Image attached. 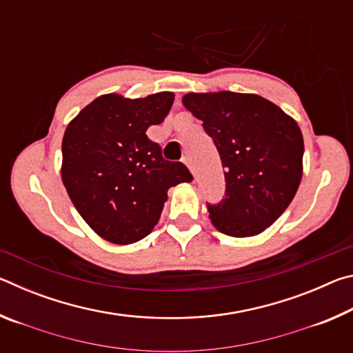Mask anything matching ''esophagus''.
Instances as JSON below:
<instances>
[{
  "instance_id": "esophagus-1",
  "label": "esophagus",
  "mask_w": 353,
  "mask_h": 353,
  "mask_svg": "<svg viewBox=\"0 0 353 353\" xmlns=\"http://www.w3.org/2000/svg\"><path fill=\"white\" fill-rule=\"evenodd\" d=\"M182 162H183L185 165H187L188 168H190V171L193 172V174H194V170H193V162H191V157H190V155H183V157H182Z\"/></svg>"
}]
</instances>
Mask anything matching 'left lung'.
<instances>
[{"label":"left lung","instance_id":"8db88e82","mask_svg":"<svg viewBox=\"0 0 353 353\" xmlns=\"http://www.w3.org/2000/svg\"><path fill=\"white\" fill-rule=\"evenodd\" d=\"M182 103L202 121L225 170V196L207 204L213 225L236 238L261 234L301 183L303 139L297 123L259 94L188 93Z\"/></svg>","mask_w":353,"mask_h":353}]
</instances>
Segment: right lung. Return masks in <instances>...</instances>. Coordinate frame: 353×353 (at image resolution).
Listing matches in <instances>:
<instances>
[{"label":"right lung","mask_w":353,"mask_h":353,"mask_svg":"<svg viewBox=\"0 0 353 353\" xmlns=\"http://www.w3.org/2000/svg\"><path fill=\"white\" fill-rule=\"evenodd\" d=\"M174 93L140 99L103 94L79 112L62 140V182L83 221L115 244L140 241L157 224L168 190L193 181L168 162L146 130L168 115Z\"/></svg>","instance_id":"right-lung-1"}]
</instances>
